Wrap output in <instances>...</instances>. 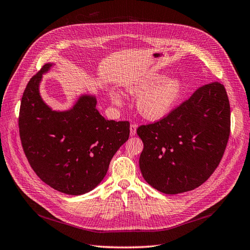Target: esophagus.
<instances>
[{
  "label": "esophagus",
  "instance_id": "obj_1",
  "mask_svg": "<svg viewBox=\"0 0 250 250\" xmlns=\"http://www.w3.org/2000/svg\"><path fill=\"white\" fill-rule=\"evenodd\" d=\"M136 130H137V125L132 124L130 125V135H131V136H135V135H136Z\"/></svg>",
  "mask_w": 250,
  "mask_h": 250
}]
</instances>
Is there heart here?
Here are the masks:
<instances>
[{
	"label": "heart",
	"mask_w": 250,
	"mask_h": 250,
	"mask_svg": "<svg viewBox=\"0 0 250 250\" xmlns=\"http://www.w3.org/2000/svg\"><path fill=\"white\" fill-rule=\"evenodd\" d=\"M184 83L180 78L166 80L162 75L145 78L129 87L135 96H140L137 103L139 113L146 119H160L173 110L183 93ZM112 102L119 105L123 103L117 92L111 93Z\"/></svg>",
	"instance_id": "b5f03b06"
}]
</instances>
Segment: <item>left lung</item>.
<instances>
[{"mask_svg": "<svg viewBox=\"0 0 250 250\" xmlns=\"http://www.w3.org/2000/svg\"><path fill=\"white\" fill-rule=\"evenodd\" d=\"M144 142L139 167L161 192L180 194L200 187L222 159L230 134V105L222 83L198 88L167 116L138 126Z\"/></svg>", "mask_w": 250, "mask_h": 250, "instance_id": "left-lung-1", "label": "left lung"}]
</instances>
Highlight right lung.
<instances>
[{
    "instance_id": "right-lung-1",
    "label": "right lung",
    "mask_w": 250,
    "mask_h": 250,
    "mask_svg": "<svg viewBox=\"0 0 250 250\" xmlns=\"http://www.w3.org/2000/svg\"><path fill=\"white\" fill-rule=\"evenodd\" d=\"M52 63H45L27 83L19 115L20 137L32 169L49 187L67 195L96 188L117 149L129 139V121L104 119L94 96L83 95L69 111H52L39 85Z\"/></svg>"
}]
</instances>
